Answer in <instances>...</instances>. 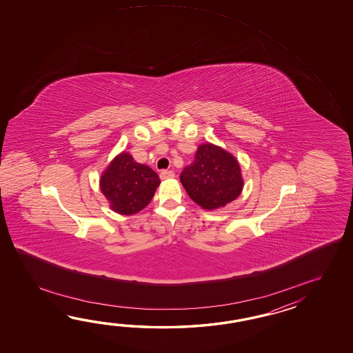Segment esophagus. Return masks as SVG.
<instances>
[{"label":"esophagus","instance_id":"obj_1","mask_svg":"<svg viewBox=\"0 0 353 353\" xmlns=\"http://www.w3.org/2000/svg\"><path fill=\"white\" fill-rule=\"evenodd\" d=\"M174 176H175V174H174L172 170H163V172L160 173V178L163 180L172 179Z\"/></svg>","mask_w":353,"mask_h":353}]
</instances>
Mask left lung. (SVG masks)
Wrapping results in <instances>:
<instances>
[{"mask_svg": "<svg viewBox=\"0 0 353 353\" xmlns=\"http://www.w3.org/2000/svg\"><path fill=\"white\" fill-rule=\"evenodd\" d=\"M180 181L188 195L203 210H217L234 201L242 192L240 164L225 149L203 143L194 161L184 168Z\"/></svg>", "mask_w": 353, "mask_h": 353, "instance_id": "1", "label": "left lung"}]
</instances>
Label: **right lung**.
<instances>
[{"label": "right lung", "mask_w": 353, "mask_h": 353, "mask_svg": "<svg viewBox=\"0 0 353 353\" xmlns=\"http://www.w3.org/2000/svg\"><path fill=\"white\" fill-rule=\"evenodd\" d=\"M99 185L111 210L132 216L150 203L160 179L151 168L136 163L128 152H121L107 166Z\"/></svg>", "instance_id": "right-lung-1"}]
</instances>
